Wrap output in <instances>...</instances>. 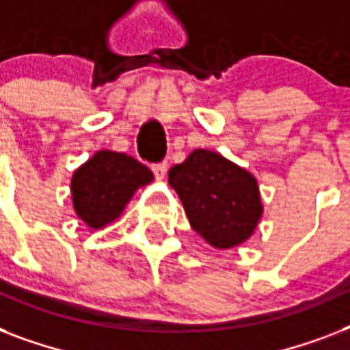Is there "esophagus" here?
<instances>
[{"mask_svg":"<svg viewBox=\"0 0 350 350\" xmlns=\"http://www.w3.org/2000/svg\"><path fill=\"white\" fill-rule=\"evenodd\" d=\"M152 172L154 176L158 178L159 181L165 180V174H167V163H156L152 165Z\"/></svg>","mask_w":350,"mask_h":350,"instance_id":"esophagus-1","label":"esophagus"}]
</instances>
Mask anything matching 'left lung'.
Wrapping results in <instances>:
<instances>
[{"instance_id": "1", "label": "left lung", "mask_w": 350, "mask_h": 350, "mask_svg": "<svg viewBox=\"0 0 350 350\" xmlns=\"http://www.w3.org/2000/svg\"><path fill=\"white\" fill-rule=\"evenodd\" d=\"M189 224L214 249L227 250L254 234L263 214L254 174L219 152L196 148L169 170Z\"/></svg>"}]
</instances>
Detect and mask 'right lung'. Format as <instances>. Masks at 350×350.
Returning <instances> with one entry per match:
<instances>
[{
	"instance_id": "obj_1",
	"label": "right lung",
	"mask_w": 350,
	"mask_h": 350,
	"mask_svg": "<svg viewBox=\"0 0 350 350\" xmlns=\"http://www.w3.org/2000/svg\"><path fill=\"white\" fill-rule=\"evenodd\" d=\"M152 180V172L132 156L98 150L74 170L70 180L74 213L89 229H103L120 218L137 189Z\"/></svg>"
}]
</instances>
